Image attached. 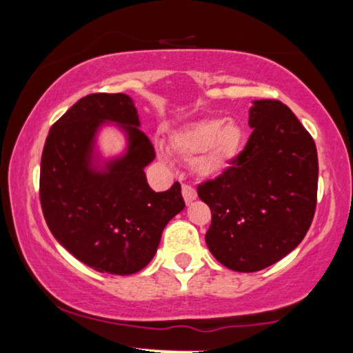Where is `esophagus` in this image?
<instances>
[{"instance_id":"1","label":"esophagus","mask_w":353,"mask_h":353,"mask_svg":"<svg viewBox=\"0 0 353 353\" xmlns=\"http://www.w3.org/2000/svg\"><path fill=\"white\" fill-rule=\"evenodd\" d=\"M182 197H184V201H185V204H190V202H194L197 199V192L196 190H194L192 188H190V185H182Z\"/></svg>"}]
</instances>
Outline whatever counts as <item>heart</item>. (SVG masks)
Wrapping results in <instances>:
<instances>
[{"label": "heart", "instance_id": "1", "mask_svg": "<svg viewBox=\"0 0 353 353\" xmlns=\"http://www.w3.org/2000/svg\"><path fill=\"white\" fill-rule=\"evenodd\" d=\"M244 137V128L239 121L205 117L176 129L169 137V148L179 159L190 163L199 179H216L236 163ZM156 152L163 161H169L163 144L156 145Z\"/></svg>", "mask_w": 353, "mask_h": 353}]
</instances>
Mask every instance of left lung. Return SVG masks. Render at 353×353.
Segmentation results:
<instances>
[{"label":"left lung","mask_w":353,"mask_h":353,"mask_svg":"<svg viewBox=\"0 0 353 353\" xmlns=\"http://www.w3.org/2000/svg\"><path fill=\"white\" fill-rule=\"evenodd\" d=\"M249 125L232 168L197 189L212 212L205 244L236 272H257L292 252L317 204V149L294 112L281 101H252Z\"/></svg>","instance_id":"8db88e82"}]
</instances>
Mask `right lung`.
Returning <instances> with one entry per match:
<instances>
[{
    "label": "right lung",
    "mask_w": 353,
    "mask_h": 353,
    "mask_svg": "<svg viewBox=\"0 0 353 353\" xmlns=\"http://www.w3.org/2000/svg\"><path fill=\"white\" fill-rule=\"evenodd\" d=\"M116 127L125 139L106 157L99 137ZM156 157L128 94H89L51 128L44 143L39 199L56 241L103 274L129 275L152 261L168 222L185 208L181 184L154 192L145 165Z\"/></svg>",
    "instance_id": "obj_1"
}]
</instances>
